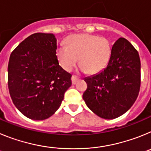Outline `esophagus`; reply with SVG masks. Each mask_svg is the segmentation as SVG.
Here are the masks:
<instances>
[{"label":"esophagus","instance_id":"esophagus-1","mask_svg":"<svg viewBox=\"0 0 151 151\" xmlns=\"http://www.w3.org/2000/svg\"><path fill=\"white\" fill-rule=\"evenodd\" d=\"M78 80V78L76 76H72V83H73V85H76Z\"/></svg>","mask_w":151,"mask_h":151}]
</instances>
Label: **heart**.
Returning <instances> with one entry per match:
<instances>
[{
    "label": "heart",
    "instance_id": "obj_1",
    "mask_svg": "<svg viewBox=\"0 0 151 151\" xmlns=\"http://www.w3.org/2000/svg\"><path fill=\"white\" fill-rule=\"evenodd\" d=\"M66 46L56 50L59 63L66 71H71L78 63L82 72L100 73L106 67L111 55V44L107 38L89 34L73 35L66 39Z\"/></svg>",
    "mask_w": 151,
    "mask_h": 151
}]
</instances>
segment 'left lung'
<instances>
[{
	"mask_svg": "<svg viewBox=\"0 0 151 151\" xmlns=\"http://www.w3.org/2000/svg\"><path fill=\"white\" fill-rule=\"evenodd\" d=\"M84 80L88 87L82 97L88 107L103 119L120 116L132 107L139 93V54L128 40L119 38L106 67Z\"/></svg>",
	"mask_w": 151,
	"mask_h": 151,
	"instance_id": "obj_1",
	"label": "left lung"
}]
</instances>
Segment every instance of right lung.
<instances>
[{
  "label": "right lung",
  "mask_w": 151,
  "mask_h": 151,
  "mask_svg": "<svg viewBox=\"0 0 151 151\" xmlns=\"http://www.w3.org/2000/svg\"><path fill=\"white\" fill-rule=\"evenodd\" d=\"M54 34L35 33L10 54L8 88L16 107L33 120L54 114L72 85L70 73L59 65Z\"/></svg>",
  "instance_id": "1"
}]
</instances>
